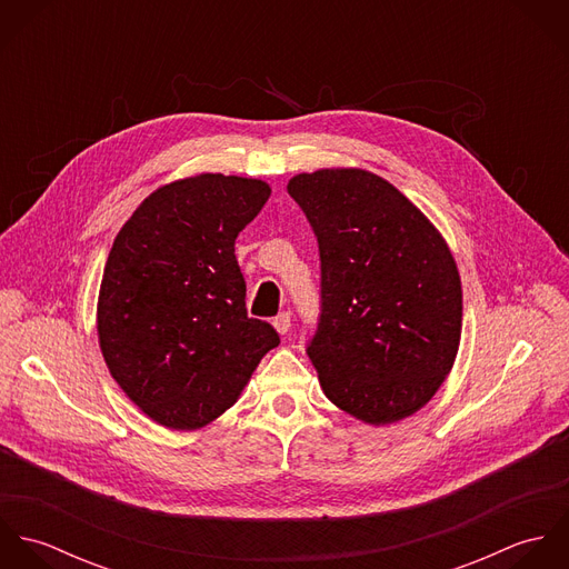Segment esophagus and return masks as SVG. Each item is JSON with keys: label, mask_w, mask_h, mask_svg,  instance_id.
<instances>
[{"label": "esophagus", "mask_w": 569, "mask_h": 569, "mask_svg": "<svg viewBox=\"0 0 569 569\" xmlns=\"http://www.w3.org/2000/svg\"><path fill=\"white\" fill-rule=\"evenodd\" d=\"M273 328L280 332V335H287L289 328H291V316L289 313H280L273 318Z\"/></svg>", "instance_id": "1"}]
</instances>
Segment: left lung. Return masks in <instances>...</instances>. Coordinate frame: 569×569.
Segmentation results:
<instances>
[{
    "mask_svg": "<svg viewBox=\"0 0 569 569\" xmlns=\"http://www.w3.org/2000/svg\"><path fill=\"white\" fill-rule=\"evenodd\" d=\"M320 244L322 313L307 352L330 403L368 425L427 406L462 335L458 264L383 177L320 168L287 183Z\"/></svg>",
    "mask_w": 569,
    "mask_h": 569,
    "instance_id": "1",
    "label": "left lung"
}]
</instances>
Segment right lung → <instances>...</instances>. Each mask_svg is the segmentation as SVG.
<instances>
[{"label": "right lung", "mask_w": 569, "mask_h": 569, "mask_svg": "<svg viewBox=\"0 0 569 569\" xmlns=\"http://www.w3.org/2000/svg\"><path fill=\"white\" fill-rule=\"evenodd\" d=\"M271 194L262 179L201 172L151 192L118 232L98 293V343L151 420L199 429L234 406L280 343L247 318L239 232Z\"/></svg>", "instance_id": "right-lung-1"}]
</instances>
